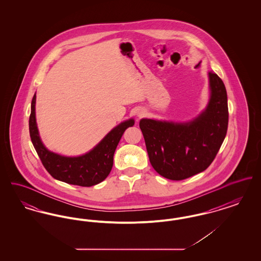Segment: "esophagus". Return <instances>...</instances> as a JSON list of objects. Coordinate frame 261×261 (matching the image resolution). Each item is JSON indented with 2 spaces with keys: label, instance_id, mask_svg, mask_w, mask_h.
Listing matches in <instances>:
<instances>
[{
  "label": "esophagus",
  "instance_id": "34e87169",
  "mask_svg": "<svg viewBox=\"0 0 261 261\" xmlns=\"http://www.w3.org/2000/svg\"><path fill=\"white\" fill-rule=\"evenodd\" d=\"M145 115V111L144 110H139L138 112H137V116L140 118V117H142V116H144Z\"/></svg>",
  "mask_w": 261,
  "mask_h": 261
}]
</instances>
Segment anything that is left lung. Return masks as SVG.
<instances>
[{
  "label": "left lung",
  "instance_id": "1",
  "mask_svg": "<svg viewBox=\"0 0 261 261\" xmlns=\"http://www.w3.org/2000/svg\"><path fill=\"white\" fill-rule=\"evenodd\" d=\"M208 78L210 101L193 120L140 121L150 164L164 178L180 181L204 171L223 143L229 118L227 92L218 75L210 71Z\"/></svg>",
  "mask_w": 261,
  "mask_h": 261
}]
</instances>
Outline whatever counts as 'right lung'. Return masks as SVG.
<instances>
[{"mask_svg": "<svg viewBox=\"0 0 261 261\" xmlns=\"http://www.w3.org/2000/svg\"><path fill=\"white\" fill-rule=\"evenodd\" d=\"M36 94L31 101L29 132L32 144L46 170L57 180L81 187L97 185L103 181L113 165L115 149L128 127L133 126V118L114 127L99 144L89 152L79 156H63L47 149L38 132L35 115Z\"/></svg>", "mask_w": 261, "mask_h": 261, "instance_id": "1", "label": "right lung"}]
</instances>
